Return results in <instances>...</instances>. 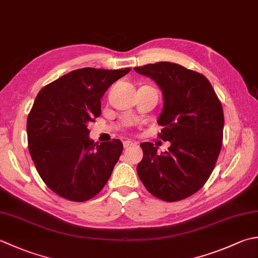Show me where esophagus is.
Listing matches in <instances>:
<instances>
[{
  "label": "esophagus",
  "instance_id": "obj_1",
  "mask_svg": "<svg viewBox=\"0 0 258 258\" xmlns=\"http://www.w3.org/2000/svg\"><path fill=\"white\" fill-rule=\"evenodd\" d=\"M123 145H124L125 149H127V148H131V146H133L134 143L132 142V141H124Z\"/></svg>",
  "mask_w": 258,
  "mask_h": 258
}]
</instances>
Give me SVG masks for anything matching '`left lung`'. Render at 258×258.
Returning a JSON list of instances; mask_svg holds the SVG:
<instances>
[{
	"label": "left lung",
	"mask_w": 258,
	"mask_h": 258,
	"mask_svg": "<svg viewBox=\"0 0 258 258\" xmlns=\"http://www.w3.org/2000/svg\"><path fill=\"white\" fill-rule=\"evenodd\" d=\"M162 90L163 108L159 136L169 141L168 151L158 153L152 143L141 144L143 159L138 174L146 190L161 200L188 198L207 182L223 143L224 110L213 86L204 75L172 62L135 67Z\"/></svg>",
	"instance_id": "1"
}]
</instances>
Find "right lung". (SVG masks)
<instances>
[{
  "label": "right lung",
  "mask_w": 258,
  "mask_h": 258,
  "mask_svg": "<svg viewBox=\"0 0 258 258\" xmlns=\"http://www.w3.org/2000/svg\"><path fill=\"white\" fill-rule=\"evenodd\" d=\"M130 68H82L40 90L28 116L29 152L43 182L70 201L89 200L107 182L123 152L119 140L95 143L88 124L100 99Z\"/></svg>",
  "instance_id": "right-lung-1"
}]
</instances>
